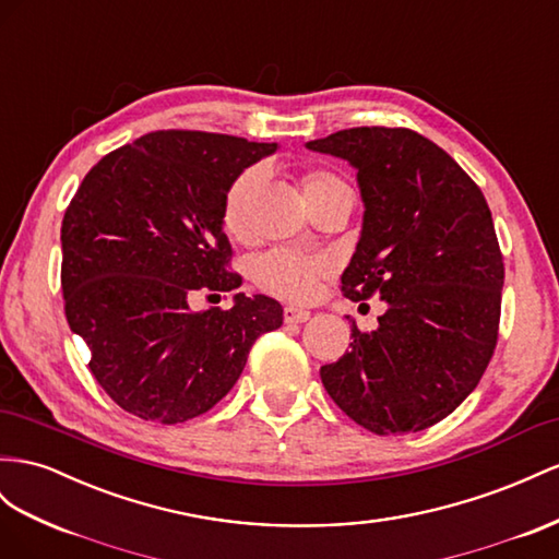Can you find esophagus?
Returning a JSON list of instances; mask_svg holds the SVG:
<instances>
[{"mask_svg": "<svg viewBox=\"0 0 559 559\" xmlns=\"http://www.w3.org/2000/svg\"><path fill=\"white\" fill-rule=\"evenodd\" d=\"M310 320V312L308 310H300V308H284V322L286 324H304Z\"/></svg>", "mask_w": 559, "mask_h": 559, "instance_id": "1", "label": "esophagus"}]
</instances>
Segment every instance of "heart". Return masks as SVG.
Listing matches in <instances>:
<instances>
[{"mask_svg":"<svg viewBox=\"0 0 559 559\" xmlns=\"http://www.w3.org/2000/svg\"><path fill=\"white\" fill-rule=\"evenodd\" d=\"M300 198L310 206L331 194L350 192L348 183L329 169H308L296 178ZM259 188V169H247L239 174L223 200V228L230 237L242 239L247 235V218L253 192ZM326 261L314 255L296 253L289 249H273L253 261L251 277L263 292L286 298V300H308L317 282L326 275Z\"/></svg>","mask_w":559,"mask_h":559,"instance_id":"1","label":"heart"}]
</instances>
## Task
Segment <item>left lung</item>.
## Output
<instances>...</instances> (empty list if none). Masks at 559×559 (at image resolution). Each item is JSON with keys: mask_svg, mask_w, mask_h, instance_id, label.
<instances>
[{"mask_svg": "<svg viewBox=\"0 0 559 559\" xmlns=\"http://www.w3.org/2000/svg\"><path fill=\"white\" fill-rule=\"evenodd\" d=\"M348 159L365 225L341 292L381 296L379 329L320 369L355 424L376 435L440 424L471 395L499 341L503 255L485 194L440 145L404 127H355L308 143Z\"/></svg>", "mask_w": 559, "mask_h": 559, "instance_id": "obj_1", "label": "left lung"}]
</instances>
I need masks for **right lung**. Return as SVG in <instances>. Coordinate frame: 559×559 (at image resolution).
Wrapping results in <instances>:
<instances>
[{
	"mask_svg": "<svg viewBox=\"0 0 559 559\" xmlns=\"http://www.w3.org/2000/svg\"><path fill=\"white\" fill-rule=\"evenodd\" d=\"M275 150L228 133L153 131L105 155L74 192L60 228L66 317L124 412L164 426L206 414L237 383L255 338L282 326L267 296L190 310L194 294L242 286L223 200Z\"/></svg>",
	"mask_w": 559,
	"mask_h": 559,
	"instance_id": "add662e5",
	"label": "right lung"
}]
</instances>
